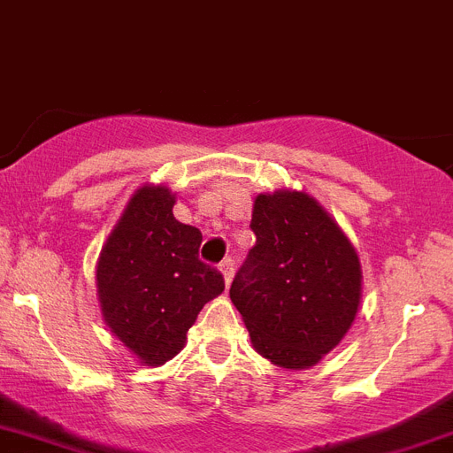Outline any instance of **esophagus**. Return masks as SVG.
<instances>
[{"label":"esophagus","instance_id":"obj_1","mask_svg":"<svg viewBox=\"0 0 453 453\" xmlns=\"http://www.w3.org/2000/svg\"><path fill=\"white\" fill-rule=\"evenodd\" d=\"M219 273L224 274V281H226V286H229L231 280H234V273H235L234 258H224L222 264H219Z\"/></svg>","mask_w":453,"mask_h":453}]
</instances>
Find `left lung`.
<instances>
[{
    "label": "left lung",
    "instance_id": "obj_1",
    "mask_svg": "<svg viewBox=\"0 0 453 453\" xmlns=\"http://www.w3.org/2000/svg\"><path fill=\"white\" fill-rule=\"evenodd\" d=\"M250 226L257 245L229 296L254 350L284 369L319 365L357 314V252L326 208L296 189L258 195Z\"/></svg>",
    "mask_w": 453,
    "mask_h": 453
}]
</instances>
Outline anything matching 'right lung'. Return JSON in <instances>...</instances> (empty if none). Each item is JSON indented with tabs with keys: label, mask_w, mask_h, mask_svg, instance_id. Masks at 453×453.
Returning a JSON list of instances; mask_svg holds the SVG:
<instances>
[{
	"label": "right lung",
	"mask_w": 453,
	"mask_h": 453,
	"mask_svg": "<svg viewBox=\"0 0 453 453\" xmlns=\"http://www.w3.org/2000/svg\"><path fill=\"white\" fill-rule=\"evenodd\" d=\"M173 203L165 185L139 188L96 268L103 319L149 366L179 355L203 304L224 291L222 273L199 261L201 231L173 218Z\"/></svg>",
	"instance_id": "add662e5"
}]
</instances>
